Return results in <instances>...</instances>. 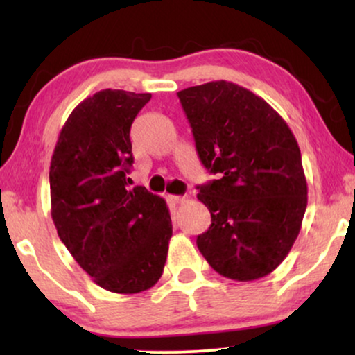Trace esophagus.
Segmentation results:
<instances>
[{"label": "esophagus", "instance_id": "esophagus-1", "mask_svg": "<svg viewBox=\"0 0 355 355\" xmlns=\"http://www.w3.org/2000/svg\"><path fill=\"white\" fill-rule=\"evenodd\" d=\"M168 200L173 203V205H179V203H182L186 200V197H181V196H168Z\"/></svg>", "mask_w": 355, "mask_h": 355}]
</instances>
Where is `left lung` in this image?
<instances>
[{"label": "left lung", "instance_id": "8db88e82", "mask_svg": "<svg viewBox=\"0 0 355 355\" xmlns=\"http://www.w3.org/2000/svg\"><path fill=\"white\" fill-rule=\"evenodd\" d=\"M178 96L198 158L216 174L197 186L211 215L198 250L226 278H263L289 254L307 208L297 140L263 98L232 82L189 87Z\"/></svg>", "mask_w": 355, "mask_h": 355}]
</instances>
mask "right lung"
Instances as JSON below:
<instances>
[{
  "label": "right lung",
  "mask_w": 355,
  "mask_h": 355,
  "mask_svg": "<svg viewBox=\"0 0 355 355\" xmlns=\"http://www.w3.org/2000/svg\"><path fill=\"white\" fill-rule=\"evenodd\" d=\"M150 94L106 89L74 108L50 164L51 218L58 236L100 288L137 294L166 263L173 225L166 202L129 189L130 125Z\"/></svg>",
  "instance_id": "right-lung-1"
}]
</instances>
